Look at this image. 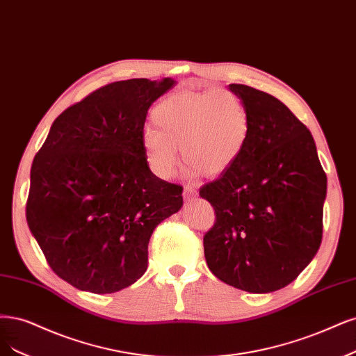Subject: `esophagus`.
<instances>
[{"label":"esophagus","instance_id":"obj_1","mask_svg":"<svg viewBox=\"0 0 356 356\" xmlns=\"http://www.w3.org/2000/svg\"><path fill=\"white\" fill-rule=\"evenodd\" d=\"M195 194H197V193H195L194 187H191V186H186V187H184V199H186V200L194 199Z\"/></svg>","mask_w":356,"mask_h":356}]
</instances>
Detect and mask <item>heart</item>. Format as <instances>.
I'll list each match as a JSON object with an SVG mask.
<instances>
[{"label": "heart", "mask_w": 356, "mask_h": 356, "mask_svg": "<svg viewBox=\"0 0 356 356\" xmlns=\"http://www.w3.org/2000/svg\"><path fill=\"white\" fill-rule=\"evenodd\" d=\"M143 149L152 170L170 178L184 162L206 177L225 174L243 154L250 134V118L240 97L227 90L175 94L159 103L152 115Z\"/></svg>", "instance_id": "1"}]
</instances>
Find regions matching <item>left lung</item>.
Returning <instances> with one entry per match:
<instances>
[{
    "label": "left lung",
    "mask_w": 356,
    "mask_h": 356,
    "mask_svg": "<svg viewBox=\"0 0 356 356\" xmlns=\"http://www.w3.org/2000/svg\"><path fill=\"white\" fill-rule=\"evenodd\" d=\"M250 118L236 165L200 188L216 213L203 237L215 277L250 293L290 284L323 238L327 177L312 134L275 97L229 83Z\"/></svg>",
    "instance_id": "obj_1"
}]
</instances>
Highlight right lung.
Instances as JSON below:
<instances>
[{
    "label": "right lung",
    "instance_id": "obj_1",
    "mask_svg": "<svg viewBox=\"0 0 356 356\" xmlns=\"http://www.w3.org/2000/svg\"><path fill=\"white\" fill-rule=\"evenodd\" d=\"M177 82L118 81L70 106L31 168L28 225L53 271L83 291L115 293L143 277L154 228L182 207L143 149L150 106Z\"/></svg>",
    "mask_w": 356,
    "mask_h": 356
}]
</instances>
